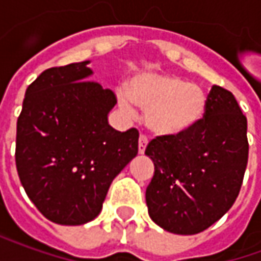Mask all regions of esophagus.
Masks as SVG:
<instances>
[{"label":"esophagus","instance_id":"34e87169","mask_svg":"<svg viewBox=\"0 0 261 261\" xmlns=\"http://www.w3.org/2000/svg\"><path fill=\"white\" fill-rule=\"evenodd\" d=\"M147 145H148L147 136L141 134V136H140V140H138V152L144 153V151H145Z\"/></svg>","mask_w":261,"mask_h":261}]
</instances>
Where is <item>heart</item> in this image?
<instances>
[{"mask_svg":"<svg viewBox=\"0 0 261 261\" xmlns=\"http://www.w3.org/2000/svg\"><path fill=\"white\" fill-rule=\"evenodd\" d=\"M120 105L133 113V103L145 110V123L153 134L179 137L192 131L204 119L207 93L173 74H142L120 93Z\"/></svg>","mask_w":261,"mask_h":261,"instance_id":"heart-1","label":"heart"}]
</instances>
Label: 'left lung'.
<instances>
[{"mask_svg": "<svg viewBox=\"0 0 261 261\" xmlns=\"http://www.w3.org/2000/svg\"><path fill=\"white\" fill-rule=\"evenodd\" d=\"M204 119L187 134L155 137L145 155L155 172L148 185L149 217L177 235L210 228L233 205L249 156L247 120L232 92L214 85Z\"/></svg>", "mask_w": 261, "mask_h": 261, "instance_id": "obj_1", "label": "left lung"}]
</instances>
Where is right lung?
Here are the masks:
<instances>
[{
    "label": "right lung",
    "instance_id": "right-lung-1",
    "mask_svg": "<svg viewBox=\"0 0 261 261\" xmlns=\"http://www.w3.org/2000/svg\"><path fill=\"white\" fill-rule=\"evenodd\" d=\"M89 61L53 67L28 86L15 162L32 202L51 222L96 218L116 176L138 153V130H114L112 89L89 81Z\"/></svg>",
    "mask_w": 261,
    "mask_h": 261
}]
</instances>
